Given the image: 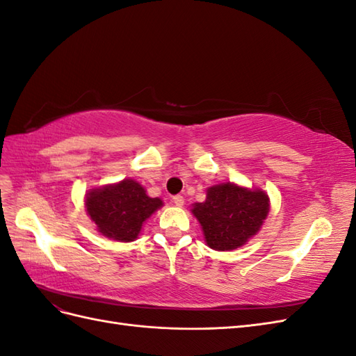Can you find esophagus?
Returning <instances> with one entry per match:
<instances>
[{
	"mask_svg": "<svg viewBox=\"0 0 356 356\" xmlns=\"http://www.w3.org/2000/svg\"><path fill=\"white\" fill-rule=\"evenodd\" d=\"M174 203L177 204V207H182V204H184V197H182L181 195H177V196H174Z\"/></svg>",
	"mask_w": 356,
	"mask_h": 356,
	"instance_id": "esophagus-1",
	"label": "esophagus"
}]
</instances>
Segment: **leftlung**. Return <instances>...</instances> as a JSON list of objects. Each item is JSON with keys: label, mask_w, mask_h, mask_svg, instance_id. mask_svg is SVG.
I'll use <instances>...</instances> for the list:
<instances>
[{"label": "left lung", "mask_w": 356, "mask_h": 356, "mask_svg": "<svg viewBox=\"0 0 356 356\" xmlns=\"http://www.w3.org/2000/svg\"><path fill=\"white\" fill-rule=\"evenodd\" d=\"M270 211V199L261 188L221 182L207 190V199L193 203L204 242L215 251H233L261 230Z\"/></svg>", "instance_id": "8db88e82"}]
</instances>
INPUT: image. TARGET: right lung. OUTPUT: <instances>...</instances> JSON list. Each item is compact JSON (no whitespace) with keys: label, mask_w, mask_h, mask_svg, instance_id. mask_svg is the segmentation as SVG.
Instances as JSON below:
<instances>
[{"label":"right lung","mask_w":356,"mask_h":356,"mask_svg":"<svg viewBox=\"0 0 356 356\" xmlns=\"http://www.w3.org/2000/svg\"><path fill=\"white\" fill-rule=\"evenodd\" d=\"M161 207L163 200L149 197L147 190L132 178L90 188L84 197V208L96 230L117 242L138 239L144 222Z\"/></svg>","instance_id":"1"}]
</instances>
